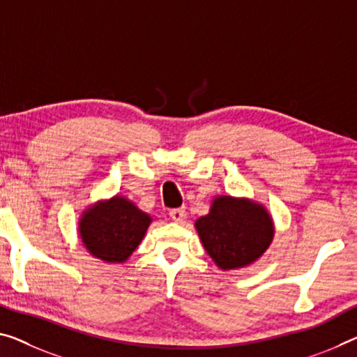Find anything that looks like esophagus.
Here are the masks:
<instances>
[{
    "mask_svg": "<svg viewBox=\"0 0 357 357\" xmlns=\"http://www.w3.org/2000/svg\"><path fill=\"white\" fill-rule=\"evenodd\" d=\"M169 215H171L174 222H182L185 218V209H182V207H178V209H172L169 211Z\"/></svg>",
    "mask_w": 357,
    "mask_h": 357,
    "instance_id": "34e87169",
    "label": "esophagus"
}]
</instances>
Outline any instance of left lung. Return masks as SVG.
Masks as SVG:
<instances>
[{"label": "left lung", "mask_w": 357, "mask_h": 357, "mask_svg": "<svg viewBox=\"0 0 357 357\" xmlns=\"http://www.w3.org/2000/svg\"><path fill=\"white\" fill-rule=\"evenodd\" d=\"M202 245L222 270H234L252 263L268 249L273 222L255 202L220 196L209 215L196 222Z\"/></svg>", "instance_id": "8db88e82"}]
</instances>
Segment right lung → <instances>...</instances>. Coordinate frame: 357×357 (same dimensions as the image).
<instances>
[{
    "label": "right lung",
    "mask_w": 357,
    "mask_h": 357,
    "mask_svg": "<svg viewBox=\"0 0 357 357\" xmlns=\"http://www.w3.org/2000/svg\"><path fill=\"white\" fill-rule=\"evenodd\" d=\"M151 218L124 197L91 207L79 222L86 249L97 259L121 263L144 239Z\"/></svg>",
    "instance_id": "obj_1"
}]
</instances>
